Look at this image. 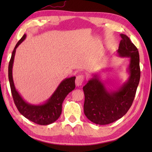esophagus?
<instances>
[{
	"instance_id": "34e87169",
	"label": "esophagus",
	"mask_w": 152,
	"mask_h": 152,
	"mask_svg": "<svg viewBox=\"0 0 152 152\" xmlns=\"http://www.w3.org/2000/svg\"><path fill=\"white\" fill-rule=\"evenodd\" d=\"M83 75H79L76 77V81H75V83H76V86H80L83 83Z\"/></svg>"
}]
</instances>
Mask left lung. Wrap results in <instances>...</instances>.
<instances>
[{
  "label": "left lung",
  "instance_id": "left-lung-1",
  "mask_svg": "<svg viewBox=\"0 0 152 152\" xmlns=\"http://www.w3.org/2000/svg\"><path fill=\"white\" fill-rule=\"evenodd\" d=\"M117 50L119 57L129 58L126 72L128 78L116 89L106 86L101 74L94 73L83 87L85 95L84 114L89 120L98 125H107L121 118L129 110L136 94L140 78L139 53L136 46L125 34Z\"/></svg>",
  "mask_w": 152,
  "mask_h": 152
}]
</instances>
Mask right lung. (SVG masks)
Segmentation results:
<instances>
[{"instance_id":"right-lung-1","label":"right lung","mask_w":152,"mask_h":152,"mask_svg":"<svg viewBox=\"0 0 152 152\" xmlns=\"http://www.w3.org/2000/svg\"><path fill=\"white\" fill-rule=\"evenodd\" d=\"M27 34H24L15 45L9 63L8 79L12 96L16 107L25 118L37 124L42 125H50L60 117L64 99L70 92L75 89L76 77L72 76L62 80L50 97L43 103L33 104L25 101L15 87L13 80L12 69L16 49L25 40Z\"/></svg>"}]
</instances>
